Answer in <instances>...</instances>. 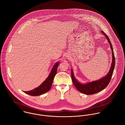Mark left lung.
Segmentation results:
<instances>
[{"instance_id":"obj_1","label":"left lung","mask_w":125,"mask_h":125,"mask_svg":"<svg viewBox=\"0 0 125 125\" xmlns=\"http://www.w3.org/2000/svg\"><path fill=\"white\" fill-rule=\"evenodd\" d=\"M101 32L104 36L106 37V39L110 45V48L112 52V62L111 63V66L110 69V70L105 76L102 77V78L90 82H88L86 84H82L78 82L74 76V74L73 73V69H71V76L72 81L74 86L80 92L85 94L86 95H91L96 93H98L100 91H101L103 89H104L109 84L111 77L113 75V73L115 68V58L114 53L113 51V49L111 42L106 34H105L103 31H101Z\"/></svg>"}]
</instances>
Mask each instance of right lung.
Instances as JSON below:
<instances>
[{"mask_svg": "<svg viewBox=\"0 0 125 125\" xmlns=\"http://www.w3.org/2000/svg\"><path fill=\"white\" fill-rule=\"evenodd\" d=\"M59 63L60 62H58L55 63L48 77L39 86L32 90L24 91V92L31 96H36L41 95L49 91L52 87L53 81L54 78L57 73V70Z\"/></svg>", "mask_w": 125, "mask_h": 125, "instance_id": "add662e5", "label": "right lung"}]
</instances>
